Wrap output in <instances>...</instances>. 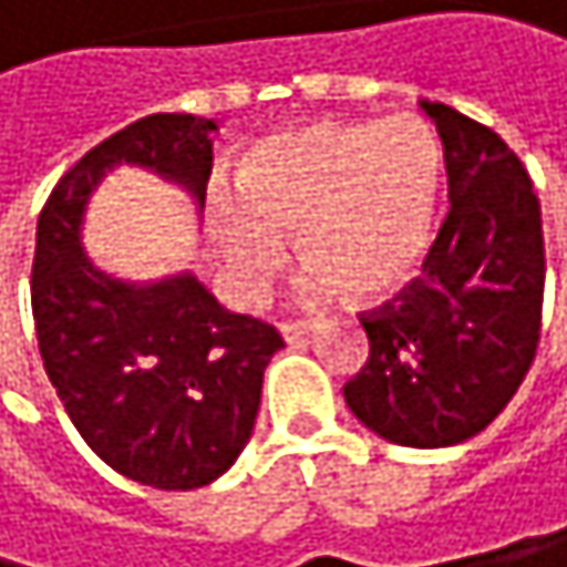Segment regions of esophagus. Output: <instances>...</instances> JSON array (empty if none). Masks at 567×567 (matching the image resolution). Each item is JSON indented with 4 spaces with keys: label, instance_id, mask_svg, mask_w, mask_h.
Here are the masks:
<instances>
[{
    "label": "esophagus",
    "instance_id": "esophagus-1",
    "mask_svg": "<svg viewBox=\"0 0 567 567\" xmlns=\"http://www.w3.org/2000/svg\"><path fill=\"white\" fill-rule=\"evenodd\" d=\"M278 330H281V337H286L289 343H296V340H302L309 333V322H281Z\"/></svg>",
    "mask_w": 567,
    "mask_h": 567
}]
</instances>
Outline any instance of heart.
I'll return each instance as SVG.
<instances>
[{"instance_id":"heart-1","label":"heart","mask_w":567,"mask_h":567,"mask_svg":"<svg viewBox=\"0 0 567 567\" xmlns=\"http://www.w3.org/2000/svg\"><path fill=\"white\" fill-rule=\"evenodd\" d=\"M445 176L429 122H316L255 142L234 169L237 207L214 214V251L237 302H258L296 230L306 292L374 302L425 261Z\"/></svg>"}]
</instances>
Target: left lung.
Wrapping results in <instances>:
<instances>
[{
  "instance_id": "1",
  "label": "left lung",
  "mask_w": 567,
  "mask_h": 567,
  "mask_svg": "<svg viewBox=\"0 0 567 567\" xmlns=\"http://www.w3.org/2000/svg\"><path fill=\"white\" fill-rule=\"evenodd\" d=\"M445 148L449 217L422 278L363 316L370 357L343 388L374 435L445 449L480 435L530 370L540 340L544 234L530 176L493 128L422 101Z\"/></svg>"
}]
</instances>
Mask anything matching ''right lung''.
Listing matches in <instances>:
<instances>
[{
	"instance_id": "obj_1",
	"label": "right lung",
	"mask_w": 567,
	"mask_h": 567,
	"mask_svg": "<svg viewBox=\"0 0 567 567\" xmlns=\"http://www.w3.org/2000/svg\"><path fill=\"white\" fill-rule=\"evenodd\" d=\"M214 132L197 115L132 122L63 173L37 224L30 299L47 378L97 460L152 489H197L234 466L286 343L224 309L193 271H101L84 251V214L107 173L138 166L179 186L200 217Z\"/></svg>"
}]
</instances>
